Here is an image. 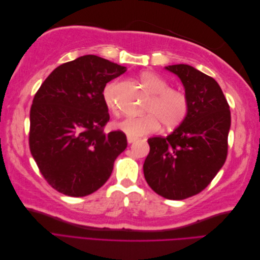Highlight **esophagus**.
I'll return each mask as SVG.
<instances>
[{"mask_svg": "<svg viewBox=\"0 0 260 260\" xmlns=\"http://www.w3.org/2000/svg\"><path fill=\"white\" fill-rule=\"evenodd\" d=\"M127 140H128V143H133V142H136V141L138 140V138H135V137H130V136H128L127 137Z\"/></svg>", "mask_w": 260, "mask_h": 260, "instance_id": "esophagus-1", "label": "esophagus"}]
</instances>
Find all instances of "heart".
<instances>
[{
  "instance_id": "b5f03b06",
  "label": "heart",
  "mask_w": 260,
  "mask_h": 260,
  "mask_svg": "<svg viewBox=\"0 0 260 260\" xmlns=\"http://www.w3.org/2000/svg\"><path fill=\"white\" fill-rule=\"evenodd\" d=\"M140 81L152 98L145 106L146 115L141 117H128L114 123V127L130 137H140L153 133L164 127L174 128L182 122L188 112V98L182 90L169 88L168 82L152 72L140 75ZM115 82L108 83L103 91L106 106L116 113Z\"/></svg>"
}]
</instances>
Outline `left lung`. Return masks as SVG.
Instances as JSON below:
<instances>
[{"instance_id":"8db88e82","label":"left lung","mask_w":260,"mask_h":260,"mask_svg":"<svg viewBox=\"0 0 260 260\" xmlns=\"http://www.w3.org/2000/svg\"><path fill=\"white\" fill-rule=\"evenodd\" d=\"M166 69L182 81L188 112L171 135L147 140L149 153L143 171L154 192L178 201L202 192L223 166L231 113L214 78L184 64Z\"/></svg>"}]
</instances>
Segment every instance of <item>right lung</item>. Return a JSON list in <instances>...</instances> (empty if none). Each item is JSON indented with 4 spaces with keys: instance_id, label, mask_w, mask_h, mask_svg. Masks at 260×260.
Listing matches in <instances>:
<instances>
[{
    "instance_id": "right-lung-1",
    "label": "right lung",
    "mask_w": 260,
    "mask_h": 260,
    "mask_svg": "<svg viewBox=\"0 0 260 260\" xmlns=\"http://www.w3.org/2000/svg\"><path fill=\"white\" fill-rule=\"evenodd\" d=\"M125 72L127 67L84 55L55 68L37 91L30 108V152L59 193L82 198L99 190L127 147L122 131L104 133L109 114L103 99L106 83Z\"/></svg>"
}]
</instances>
